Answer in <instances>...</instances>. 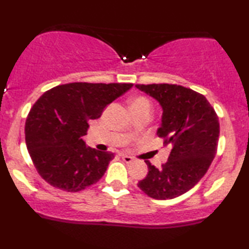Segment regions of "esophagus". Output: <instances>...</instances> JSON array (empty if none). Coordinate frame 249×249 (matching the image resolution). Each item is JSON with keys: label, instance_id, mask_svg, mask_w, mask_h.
<instances>
[{"label": "esophagus", "instance_id": "34e87169", "mask_svg": "<svg viewBox=\"0 0 249 249\" xmlns=\"http://www.w3.org/2000/svg\"><path fill=\"white\" fill-rule=\"evenodd\" d=\"M121 158L124 162H127V163H130L134 161V158H131L130 155H127V154H121Z\"/></svg>", "mask_w": 249, "mask_h": 249}]
</instances>
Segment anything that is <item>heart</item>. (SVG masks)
Instances as JSON below:
<instances>
[{
	"label": "heart",
	"instance_id": "b5f03b06",
	"mask_svg": "<svg viewBox=\"0 0 249 249\" xmlns=\"http://www.w3.org/2000/svg\"><path fill=\"white\" fill-rule=\"evenodd\" d=\"M130 107L132 111H138V110L151 111L152 103L146 96H142V95H137V96L131 97Z\"/></svg>",
	"mask_w": 249,
	"mask_h": 249
}]
</instances>
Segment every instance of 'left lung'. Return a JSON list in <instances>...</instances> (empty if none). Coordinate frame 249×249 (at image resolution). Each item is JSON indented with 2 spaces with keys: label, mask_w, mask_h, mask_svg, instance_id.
<instances>
[{
  "label": "left lung",
  "mask_w": 249,
  "mask_h": 249,
  "mask_svg": "<svg viewBox=\"0 0 249 249\" xmlns=\"http://www.w3.org/2000/svg\"><path fill=\"white\" fill-rule=\"evenodd\" d=\"M136 87L161 104L158 136L171 145L168 162L160 169L145 161L148 173L138 187L152 198L172 199L192 189L209 170L219 142V118L206 97L190 88L172 84Z\"/></svg>",
  "instance_id": "obj_1"
}]
</instances>
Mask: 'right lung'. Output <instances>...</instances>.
<instances>
[{
  "label": "right lung",
  "instance_id": "add662e5",
  "mask_svg": "<svg viewBox=\"0 0 249 249\" xmlns=\"http://www.w3.org/2000/svg\"><path fill=\"white\" fill-rule=\"evenodd\" d=\"M132 84L71 83L47 90L33 105L26 120V145L39 176L51 186L80 192L96 183L114 153L87 147L83 136L88 122Z\"/></svg>",
  "mask_w": 249,
  "mask_h": 249
}]
</instances>
